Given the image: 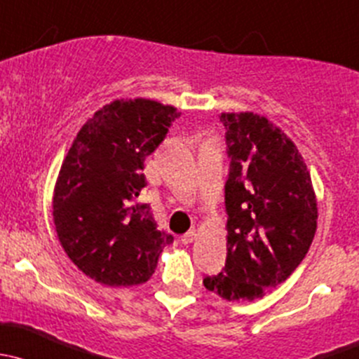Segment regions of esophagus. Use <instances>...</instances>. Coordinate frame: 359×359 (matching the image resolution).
I'll use <instances>...</instances> for the list:
<instances>
[{"instance_id":"1","label":"esophagus","mask_w":359,"mask_h":359,"mask_svg":"<svg viewBox=\"0 0 359 359\" xmlns=\"http://www.w3.org/2000/svg\"><path fill=\"white\" fill-rule=\"evenodd\" d=\"M195 236H197V230L187 231V233H184V235H181V243H184V245H188V243L194 242Z\"/></svg>"}]
</instances>
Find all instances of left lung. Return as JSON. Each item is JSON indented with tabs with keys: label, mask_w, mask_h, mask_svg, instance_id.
Returning a JSON list of instances; mask_svg holds the SVG:
<instances>
[{
	"label": "left lung",
	"mask_w": 359,
	"mask_h": 359,
	"mask_svg": "<svg viewBox=\"0 0 359 359\" xmlns=\"http://www.w3.org/2000/svg\"><path fill=\"white\" fill-rule=\"evenodd\" d=\"M230 171L224 183L228 252L205 276L207 290L228 301H254L285 282L316 231L311 176L297 147L266 117L223 114Z\"/></svg>",
	"instance_id": "left-lung-1"
}]
</instances>
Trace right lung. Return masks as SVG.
<instances>
[{
	"label": "right lung",
	"instance_id": "add662e5",
	"mask_svg": "<svg viewBox=\"0 0 359 359\" xmlns=\"http://www.w3.org/2000/svg\"><path fill=\"white\" fill-rule=\"evenodd\" d=\"M180 112L154 100H116L81 128L62 164L53 221L70 261L110 287L145 283L172 235L158 230L150 205L145 158L164 142Z\"/></svg>",
	"mask_w": 359,
	"mask_h": 359
}]
</instances>
